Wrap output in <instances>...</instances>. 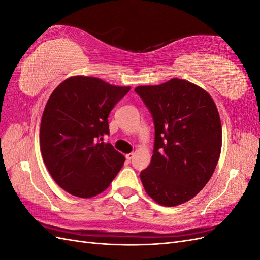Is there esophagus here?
I'll return each mask as SVG.
<instances>
[{
    "label": "esophagus",
    "mask_w": 260,
    "mask_h": 260,
    "mask_svg": "<svg viewBox=\"0 0 260 260\" xmlns=\"http://www.w3.org/2000/svg\"><path fill=\"white\" fill-rule=\"evenodd\" d=\"M133 156H135V154H133V153H129V154L125 155V158H127L128 160H131V159L133 158Z\"/></svg>",
    "instance_id": "1"
}]
</instances>
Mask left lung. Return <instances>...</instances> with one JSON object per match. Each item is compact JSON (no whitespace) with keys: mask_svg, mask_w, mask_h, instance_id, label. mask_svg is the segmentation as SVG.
<instances>
[{"mask_svg":"<svg viewBox=\"0 0 260 260\" xmlns=\"http://www.w3.org/2000/svg\"><path fill=\"white\" fill-rule=\"evenodd\" d=\"M135 91L155 128L152 160L141 171V181L156 203L180 205L207 184L218 164L222 143L218 109L205 90L178 78Z\"/></svg>","mask_w":260,"mask_h":260,"instance_id":"left-lung-1","label":"left lung"}]
</instances>
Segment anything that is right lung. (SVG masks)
<instances>
[{"label": "right lung", "mask_w": 260, "mask_h": 260, "mask_svg": "<svg viewBox=\"0 0 260 260\" xmlns=\"http://www.w3.org/2000/svg\"><path fill=\"white\" fill-rule=\"evenodd\" d=\"M130 90L99 78L75 76L53 91L40 127V147L50 175L61 188L89 199L105 191L124 157L103 137L108 115Z\"/></svg>", "instance_id": "right-lung-1"}]
</instances>
